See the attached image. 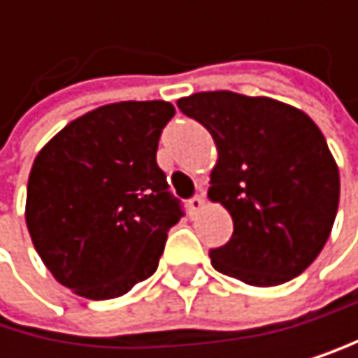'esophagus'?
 <instances>
[{
  "instance_id": "34e87169",
  "label": "esophagus",
  "mask_w": 358,
  "mask_h": 358,
  "mask_svg": "<svg viewBox=\"0 0 358 358\" xmlns=\"http://www.w3.org/2000/svg\"><path fill=\"white\" fill-rule=\"evenodd\" d=\"M201 208H203V195L197 193V195H193V197L189 199V210H191V215H195V213H199Z\"/></svg>"
}]
</instances>
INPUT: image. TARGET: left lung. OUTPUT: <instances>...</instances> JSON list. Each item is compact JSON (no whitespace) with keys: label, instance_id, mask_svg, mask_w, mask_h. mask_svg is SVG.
<instances>
[{"label":"left lung","instance_id":"obj_1","mask_svg":"<svg viewBox=\"0 0 358 358\" xmlns=\"http://www.w3.org/2000/svg\"><path fill=\"white\" fill-rule=\"evenodd\" d=\"M178 109L219 150L208 195L231 215L234 234L210 249L213 266L259 287L299 277L322 251L339 203L320 129L290 105L225 90L191 94Z\"/></svg>","mask_w":358,"mask_h":358}]
</instances>
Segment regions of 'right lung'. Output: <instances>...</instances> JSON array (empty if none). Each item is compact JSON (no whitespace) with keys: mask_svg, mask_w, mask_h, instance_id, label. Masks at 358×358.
I'll return each mask as SVG.
<instances>
[{"mask_svg":"<svg viewBox=\"0 0 358 358\" xmlns=\"http://www.w3.org/2000/svg\"><path fill=\"white\" fill-rule=\"evenodd\" d=\"M173 113L165 101L105 105L38 152L27 229L45 266L77 294L115 299L155 275L169 227L185 217L157 165L159 137Z\"/></svg>","mask_w":358,"mask_h":358,"instance_id":"right-lung-1","label":"right lung"}]
</instances>
